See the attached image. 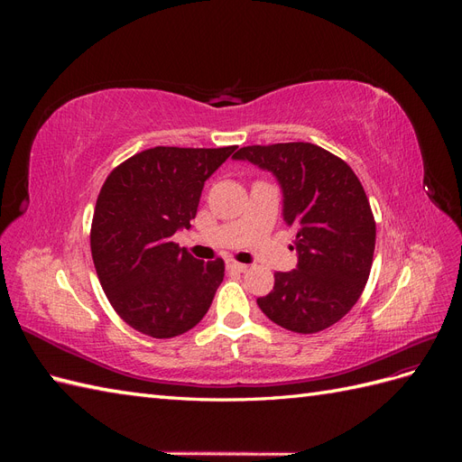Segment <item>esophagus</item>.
<instances>
[{
  "mask_svg": "<svg viewBox=\"0 0 462 462\" xmlns=\"http://www.w3.org/2000/svg\"><path fill=\"white\" fill-rule=\"evenodd\" d=\"M226 268L229 270V272H239V273H243V272H246L248 270V265H245V263H239V262H235V260H226Z\"/></svg>",
  "mask_w": 462,
  "mask_h": 462,
  "instance_id": "1",
  "label": "esophagus"
}]
</instances>
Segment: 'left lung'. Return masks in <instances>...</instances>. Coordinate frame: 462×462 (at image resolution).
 <instances>
[{"mask_svg":"<svg viewBox=\"0 0 462 462\" xmlns=\"http://www.w3.org/2000/svg\"><path fill=\"white\" fill-rule=\"evenodd\" d=\"M233 160L270 171L283 194V221L297 229V268L277 272L256 302L273 324L318 333L356 304L368 282L375 223L366 192L343 160L310 143L246 146Z\"/></svg>","mask_w":462,"mask_h":462,"instance_id":"1","label":"left lung"}]
</instances>
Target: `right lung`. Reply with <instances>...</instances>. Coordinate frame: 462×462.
Returning <instances> with one entry per match:
<instances>
[{
	"mask_svg": "<svg viewBox=\"0 0 462 462\" xmlns=\"http://www.w3.org/2000/svg\"><path fill=\"white\" fill-rule=\"evenodd\" d=\"M235 150L156 146L106 179L92 219V260L107 300L136 331L177 337L212 304L223 260H197L171 239L190 229L204 183Z\"/></svg>",
	"mask_w": 462,
	"mask_h": 462,
	"instance_id": "1",
	"label": "right lung"
}]
</instances>
